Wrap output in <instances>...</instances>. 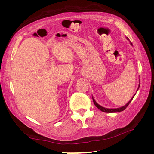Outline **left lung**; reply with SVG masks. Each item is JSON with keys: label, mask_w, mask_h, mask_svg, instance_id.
Here are the masks:
<instances>
[{"label": "left lung", "mask_w": 154, "mask_h": 154, "mask_svg": "<svg viewBox=\"0 0 154 154\" xmlns=\"http://www.w3.org/2000/svg\"><path fill=\"white\" fill-rule=\"evenodd\" d=\"M127 39L129 40L128 37H127ZM130 44H131V45H132V44L131 43V42L130 41ZM139 82L140 83V80H139ZM139 86H140V83H139V86H138V88H137V91H136V92H137V91H138V89H139ZM136 94H135L133 96V97H132L131 100H130L125 105H124V106H122V107H119V108H117V109H107V108H105V107L101 106L99 104H97V103H96V102L95 100L94 99V97H93L92 96V100H93V102H94V103L95 106L97 107V109H100L101 111L103 112H106V113H114V112H122V111L124 110L128 106V105L130 104V102H131V101L133 100L134 97L135 96V95H136Z\"/></svg>", "instance_id": "8db88e82"}]
</instances>
